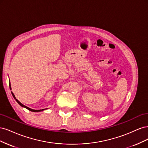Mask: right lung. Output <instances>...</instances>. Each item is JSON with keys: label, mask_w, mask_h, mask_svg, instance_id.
Instances as JSON below:
<instances>
[{"label": "right lung", "mask_w": 148, "mask_h": 148, "mask_svg": "<svg viewBox=\"0 0 148 148\" xmlns=\"http://www.w3.org/2000/svg\"><path fill=\"white\" fill-rule=\"evenodd\" d=\"M10 88L11 89V87H10ZM12 95H13V97L15 98V99H16V98H15V96H14V95H13V92H12ZM16 102L18 103V104L21 106H22V107H25V108H26L28 110H30V111H31V112H40V111H42V110H44V109H42V110H33V109H30V108H29V107H26V106H24L23 104H22L20 102V101H18L17 99H16Z\"/></svg>", "instance_id": "obj_1"}]
</instances>
